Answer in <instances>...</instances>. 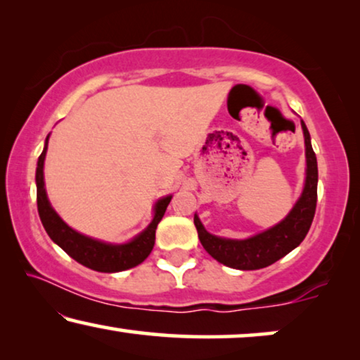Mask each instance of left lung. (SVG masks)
Instances as JSON below:
<instances>
[{"mask_svg":"<svg viewBox=\"0 0 360 360\" xmlns=\"http://www.w3.org/2000/svg\"><path fill=\"white\" fill-rule=\"evenodd\" d=\"M307 155V176L302 195L290 213L267 231L250 236L248 239H228L208 233L195 214V226L200 243L211 257L223 265L238 270H257L277 262L295 248H298L308 234L316 211L318 198V162L311 147V137L307 124L302 121Z\"/></svg>","mask_w":360,"mask_h":360,"instance_id":"1","label":"left lung"}]
</instances>
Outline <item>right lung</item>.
Here are the masks:
<instances>
[{
	"label": "right lung",
	"instance_id": "right-lung-1",
	"mask_svg": "<svg viewBox=\"0 0 360 360\" xmlns=\"http://www.w3.org/2000/svg\"><path fill=\"white\" fill-rule=\"evenodd\" d=\"M51 136V134H49ZM49 136L46 137V144H44L42 154L39 155L37 169H36V185H37V211L39 218L42 221L44 229L49 234L53 243L58 248H62L65 252L75 259L78 264L85 265V267L96 270V272L115 274L122 272V270L132 269L136 265L149 257L155 244V229L160 219L164 218L167 206H169L172 195L164 196L157 201L154 206V218L150 224L137 234L134 239L124 244H111L105 240L93 239L90 236L78 233L70 228L57 211L52 208L51 201L47 198L46 181H44V160H46Z\"/></svg>",
	"mask_w": 360,
	"mask_h": 360
}]
</instances>
